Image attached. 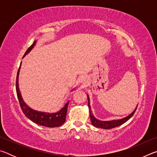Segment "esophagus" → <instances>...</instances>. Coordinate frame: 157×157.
Here are the masks:
<instances>
[{"label":"esophagus","instance_id":"1","mask_svg":"<svg viewBox=\"0 0 157 157\" xmlns=\"http://www.w3.org/2000/svg\"><path fill=\"white\" fill-rule=\"evenodd\" d=\"M87 81H88V78L86 76H82L80 78H79V82L82 84H86Z\"/></svg>","mask_w":157,"mask_h":157}]
</instances>
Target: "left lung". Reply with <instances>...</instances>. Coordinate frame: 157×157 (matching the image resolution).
Instances as JSON below:
<instances>
[{"label": "left lung", "instance_id": "left-lung-1", "mask_svg": "<svg viewBox=\"0 0 157 157\" xmlns=\"http://www.w3.org/2000/svg\"><path fill=\"white\" fill-rule=\"evenodd\" d=\"M87 98H88V106H89V113H90V118H91V123L95 127H98V128H102V129H112L114 128V127H118L121 125V124H124L125 122H127L129 119L131 118V117L134 115V113H135V111L136 110V107L134 111H133L132 113H130L129 116H127V117H124L123 118L121 119H118V120H112V121H100L97 119L96 118H95V116H94V114L92 113V111L91 109V105H90V101H89V95H87Z\"/></svg>", "mask_w": 157, "mask_h": 157}]
</instances>
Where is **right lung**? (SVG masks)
Instances as JSON below:
<instances>
[{"label": "right lung", "mask_w": 157, "mask_h": 157, "mask_svg": "<svg viewBox=\"0 0 157 157\" xmlns=\"http://www.w3.org/2000/svg\"><path fill=\"white\" fill-rule=\"evenodd\" d=\"M36 41H34V43L31 45V46L26 50L25 55L23 57H24L26 55L30 52V50L33 48L35 46ZM21 66V62L20 64V67L18 68L17 76V82H16V89H17V94L19 104L21 106V109H22L23 113L28 118L30 119L34 123L39 124V125L47 127H59L65 123L66 113H67L68 105L69 101L66 103L65 105L62 107V109L55 113H47L42 112V111H38L31 109L30 107L25 104L23 101L22 96H21L19 87H18V75H19V71ZM73 91V90H72Z\"/></svg>", "instance_id": "obj_1"}]
</instances>
